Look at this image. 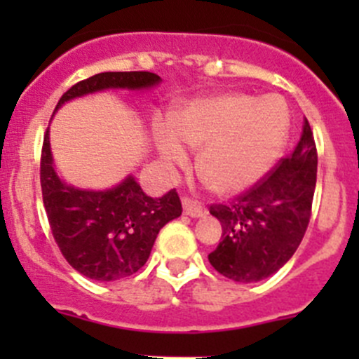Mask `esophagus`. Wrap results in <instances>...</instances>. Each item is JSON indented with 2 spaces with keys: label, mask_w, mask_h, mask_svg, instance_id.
Here are the masks:
<instances>
[{
  "label": "esophagus",
  "mask_w": 359,
  "mask_h": 359,
  "mask_svg": "<svg viewBox=\"0 0 359 359\" xmlns=\"http://www.w3.org/2000/svg\"><path fill=\"white\" fill-rule=\"evenodd\" d=\"M182 206H184V213H186V215H189V217H194V219L206 215L205 206H203L201 203L191 200V198H187V196L182 198Z\"/></svg>",
  "instance_id": "esophagus-1"
}]
</instances>
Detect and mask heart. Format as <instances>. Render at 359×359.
<instances>
[{"label":"heart","mask_w":359,"mask_h":359,"mask_svg":"<svg viewBox=\"0 0 359 359\" xmlns=\"http://www.w3.org/2000/svg\"><path fill=\"white\" fill-rule=\"evenodd\" d=\"M288 111L276 97L222 93L187 104L172 128L156 132L158 151L168 165H184V144L200 149L198 172L219 194H234L259 182L276 163L288 135Z\"/></svg>","instance_id":"obj_1"}]
</instances>
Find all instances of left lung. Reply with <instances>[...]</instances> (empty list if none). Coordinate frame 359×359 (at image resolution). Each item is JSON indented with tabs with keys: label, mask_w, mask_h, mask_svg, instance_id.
<instances>
[{
	"label": "left lung",
	"mask_w": 359,
	"mask_h": 359,
	"mask_svg": "<svg viewBox=\"0 0 359 359\" xmlns=\"http://www.w3.org/2000/svg\"><path fill=\"white\" fill-rule=\"evenodd\" d=\"M318 153L309 121L290 156L227 205H212L222 224V241L208 255L222 276L238 283L266 280L299 248L311 219Z\"/></svg>",
	"instance_id": "8db88e82"
}]
</instances>
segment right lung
Here are the masks:
<instances>
[{
	"mask_svg": "<svg viewBox=\"0 0 359 359\" xmlns=\"http://www.w3.org/2000/svg\"><path fill=\"white\" fill-rule=\"evenodd\" d=\"M159 81L158 74L147 71L100 72L71 86L55 111L76 97L109 88L144 90ZM39 179L50 229L60 252L79 274L95 281L123 280L137 273L149 259L159 229L182 213L175 189L151 198L132 175L106 191L69 186L53 168L48 130Z\"/></svg>",
	"mask_w": 359,
	"mask_h": 359,
	"instance_id": "1",
	"label": "right lung"
}]
</instances>
